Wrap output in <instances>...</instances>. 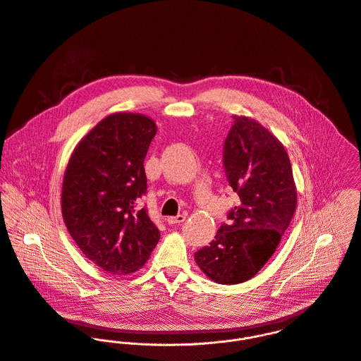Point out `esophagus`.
I'll list each match as a JSON object with an SVG mask.
<instances>
[{"mask_svg": "<svg viewBox=\"0 0 361 361\" xmlns=\"http://www.w3.org/2000/svg\"><path fill=\"white\" fill-rule=\"evenodd\" d=\"M169 224H180L185 220V215H177V216H170L166 219Z\"/></svg>", "mask_w": 361, "mask_h": 361, "instance_id": "34e87169", "label": "esophagus"}]
</instances>
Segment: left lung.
I'll return each instance as SVG.
<instances>
[{
  "mask_svg": "<svg viewBox=\"0 0 361 361\" xmlns=\"http://www.w3.org/2000/svg\"><path fill=\"white\" fill-rule=\"evenodd\" d=\"M224 142V170L240 205L230 224L195 252L200 269L220 285L254 278L275 254L297 207V188L283 144L257 120L233 116Z\"/></svg>",
  "mask_w": 361,
  "mask_h": 361,
  "instance_id": "8db88e82",
  "label": "left lung"
}]
</instances>
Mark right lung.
I'll return each instance as SVG.
<instances>
[{
	"label": "right lung",
	"instance_id": "right-lung-1",
	"mask_svg": "<svg viewBox=\"0 0 361 361\" xmlns=\"http://www.w3.org/2000/svg\"><path fill=\"white\" fill-rule=\"evenodd\" d=\"M157 131L140 113H113L75 146L61 191L64 223L87 259L113 275L140 271L160 233L137 202L146 191L144 160Z\"/></svg>",
	"mask_w": 361,
	"mask_h": 361
}]
</instances>
